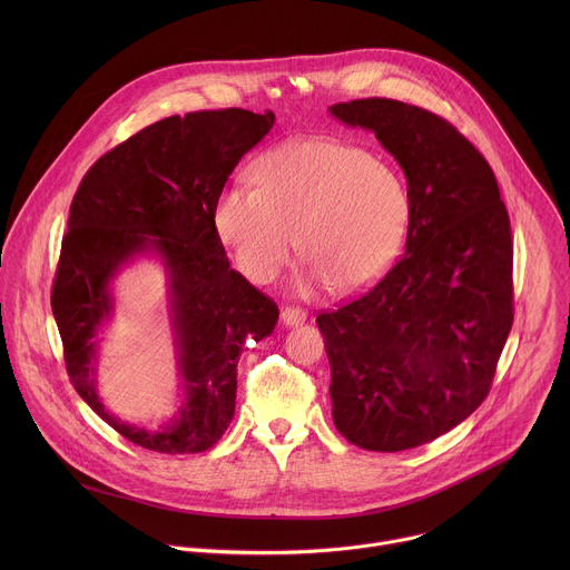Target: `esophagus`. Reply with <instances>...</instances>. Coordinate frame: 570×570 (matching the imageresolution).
I'll return each instance as SVG.
<instances>
[{"label":"esophagus","mask_w":570,"mask_h":570,"mask_svg":"<svg viewBox=\"0 0 570 570\" xmlns=\"http://www.w3.org/2000/svg\"><path fill=\"white\" fill-rule=\"evenodd\" d=\"M282 320L286 327H297V324H302L306 320V311L299 308V306H284L282 308Z\"/></svg>","instance_id":"34e87169"}]
</instances>
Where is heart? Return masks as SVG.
Returning a JSON list of instances; mask_svg holds the SVG:
<instances>
[{
  "label": "heart",
  "instance_id": "b5f03b06",
  "mask_svg": "<svg viewBox=\"0 0 570 570\" xmlns=\"http://www.w3.org/2000/svg\"><path fill=\"white\" fill-rule=\"evenodd\" d=\"M255 185L236 183L214 205V229L238 271L266 284L297 250L315 284L341 295L372 288L401 255L413 196L390 159L327 137L266 153Z\"/></svg>",
  "mask_w": 570,
  "mask_h": 570
}]
</instances>
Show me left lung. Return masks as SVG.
<instances>
[{
  "label": "left lung",
  "mask_w": 570,
  "mask_h": 570,
  "mask_svg": "<svg viewBox=\"0 0 570 570\" xmlns=\"http://www.w3.org/2000/svg\"><path fill=\"white\" fill-rule=\"evenodd\" d=\"M330 112L372 130L413 196L405 255L315 320L338 433L394 453L444 435L490 394L514 320L510 216L492 167L446 119L379 97Z\"/></svg>",
  "instance_id": "obj_1"
}]
</instances>
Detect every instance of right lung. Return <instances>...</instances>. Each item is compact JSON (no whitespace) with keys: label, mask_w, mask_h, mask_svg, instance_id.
Returning <instances> with one entry per match:
<instances>
[{"label":"right lung","mask_w":570,"mask_h":570,"mask_svg":"<svg viewBox=\"0 0 570 570\" xmlns=\"http://www.w3.org/2000/svg\"><path fill=\"white\" fill-rule=\"evenodd\" d=\"M273 124L271 110L174 115L101 155L76 189L51 288L67 374L90 409L141 449L180 455L214 446L234 417L243 347L275 330L277 304L229 268L214 229L229 174ZM144 252L168 268L184 379L181 411L161 430L112 419L94 379L96 334L111 312L109 282Z\"/></svg>","instance_id":"obj_1"}]
</instances>
